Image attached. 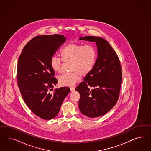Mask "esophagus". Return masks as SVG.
<instances>
[{"instance_id": "esophagus-1", "label": "esophagus", "mask_w": 151, "mask_h": 151, "mask_svg": "<svg viewBox=\"0 0 151 151\" xmlns=\"http://www.w3.org/2000/svg\"><path fill=\"white\" fill-rule=\"evenodd\" d=\"M75 90V88L74 87H70V91L71 92L74 91Z\"/></svg>"}]
</instances>
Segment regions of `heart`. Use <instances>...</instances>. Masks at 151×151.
<instances>
[{
  "instance_id": "heart-1",
  "label": "heart",
  "mask_w": 151,
  "mask_h": 151,
  "mask_svg": "<svg viewBox=\"0 0 151 151\" xmlns=\"http://www.w3.org/2000/svg\"><path fill=\"white\" fill-rule=\"evenodd\" d=\"M60 56L65 63H71V72L59 76V83L62 86H73L80 80L81 74L86 75L91 72L96 63L97 54L96 49L92 46H83L72 42L61 50ZM62 60L56 56L51 58L50 65L55 73H60Z\"/></svg>"
}]
</instances>
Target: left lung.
<instances>
[{
    "label": "left lung",
    "instance_id": "1",
    "mask_svg": "<svg viewBox=\"0 0 151 151\" xmlns=\"http://www.w3.org/2000/svg\"><path fill=\"white\" fill-rule=\"evenodd\" d=\"M79 39L96 42L97 58L91 72L75 89L80 95L78 107L82 114L98 117L111 110L119 100L122 82L121 63L115 51L104 39L86 36Z\"/></svg>",
    "mask_w": 151,
    "mask_h": 151
}]
</instances>
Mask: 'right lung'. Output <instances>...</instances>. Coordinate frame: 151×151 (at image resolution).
Instances as JSON below:
<instances>
[{
  "mask_svg": "<svg viewBox=\"0 0 151 151\" xmlns=\"http://www.w3.org/2000/svg\"><path fill=\"white\" fill-rule=\"evenodd\" d=\"M64 35H39L24 47L19 58L17 81L23 100L32 112L49 120L59 112L61 104L70 92L68 87L53 90L58 83L50 61L63 45Z\"/></svg>",
  "mask_w": 151,
  "mask_h": 151,
  "instance_id": "add662e5",
  "label": "right lung"
}]
</instances>
